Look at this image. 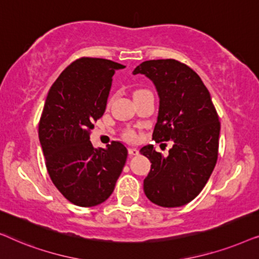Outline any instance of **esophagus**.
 <instances>
[{"label": "esophagus", "mask_w": 259, "mask_h": 259, "mask_svg": "<svg viewBox=\"0 0 259 259\" xmlns=\"http://www.w3.org/2000/svg\"><path fill=\"white\" fill-rule=\"evenodd\" d=\"M128 154L130 155H138V154H139V151H138L136 147H130L128 148Z\"/></svg>", "instance_id": "obj_1"}]
</instances>
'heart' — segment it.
Wrapping results in <instances>:
<instances>
[{"instance_id": "1", "label": "heart", "mask_w": 259, "mask_h": 259, "mask_svg": "<svg viewBox=\"0 0 259 259\" xmlns=\"http://www.w3.org/2000/svg\"><path fill=\"white\" fill-rule=\"evenodd\" d=\"M141 92H145V90H138L134 92V94H138V93H141ZM125 138L127 140H134L136 139V133L133 132V131H127L125 133Z\"/></svg>"}]
</instances>
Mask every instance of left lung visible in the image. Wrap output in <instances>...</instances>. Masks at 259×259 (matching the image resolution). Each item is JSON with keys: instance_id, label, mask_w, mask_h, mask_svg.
<instances>
[{"instance_id": "left-lung-1", "label": "left lung", "mask_w": 259, "mask_h": 259, "mask_svg": "<svg viewBox=\"0 0 259 259\" xmlns=\"http://www.w3.org/2000/svg\"><path fill=\"white\" fill-rule=\"evenodd\" d=\"M133 74L153 81L159 99L153 140L173 146L162 157L152 145L141 148L151 161L144 192L162 207H179L193 200L206 185L218 159L221 122L207 88L185 63L173 59L140 63Z\"/></svg>"}]
</instances>
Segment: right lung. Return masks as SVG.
<instances>
[{
	"instance_id": "obj_1",
	"label": "right lung",
	"mask_w": 259,
	"mask_h": 259,
	"mask_svg": "<svg viewBox=\"0 0 259 259\" xmlns=\"http://www.w3.org/2000/svg\"><path fill=\"white\" fill-rule=\"evenodd\" d=\"M125 68L106 59L80 58L53 83L38 122V138L52 182L77 206L108 199L127 159V148L112 141L94 148L93 122L104 115L112 77Z\"/></svg>"
}]
</instances>
